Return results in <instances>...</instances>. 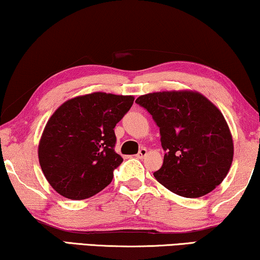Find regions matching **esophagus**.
<instances>
[{"label": "esophagus", "mask_w": 260, "mask_h": 260, "mask_svg": "<svg viewBox=\"0 0 260 260\" xmlns=\"http://www.w3.org/2000/svg\"><path fill=\"white\" fill-rule=\"evenodd\" d=\"M147 155V149L146 148H141L140 149V152H139L138 154H137V157L138 158H143Z\"/></svg>", "instance_id": "esophagus-1"}]
</instances>
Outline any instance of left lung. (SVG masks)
<instances>
[{
  "mask_svg": "<svg viewBox=\"0 0 260 260\" xmlns=\"http://www.w3.org/2000/svg\"><path fill=\"white\" fill-rule=\"evenodd\" d=\"M160 127L164 165L155 179L176 195L197 199L222 183L234 158L229 126L218 108L200 92L162 91L140 95Z\"/></svg>",
  "mask_w": 260,
  "mask_h": 260,
  "instance_id": "1",
  "label": "left lung"
}]
</instances>
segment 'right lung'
<instances>
[{
    "mask_svg": "<svg viewBox=\"0 0 260 260\" xmlns=\"http://www.w3.org/2000/svg\"><path fill=\"white\" fill-rule=\"evenodd\" d=\"M133 102V95L93 92L69 99L53 112L42 133L38 160L59 195L85 200L111 183L122 162L114 150V127Z\"/></svg>",
    "mask_w": 260,
    "mask_h": 260,
    "instance_id": "add662e5",
    "label": "right lung"
}]
</instances>
